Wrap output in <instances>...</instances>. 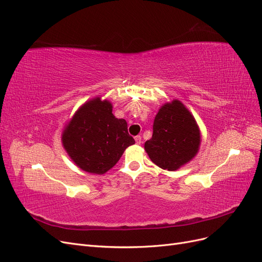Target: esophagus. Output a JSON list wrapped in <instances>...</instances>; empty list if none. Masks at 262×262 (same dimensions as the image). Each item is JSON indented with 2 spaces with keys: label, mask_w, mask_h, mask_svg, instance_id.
Instances as JSON below:
<instances>
[{
  "label": "esophagus",
  "mask_w": 262,
  "mask_h": 262,
  "mask_svg": "<svg viewBox=\"0 0 262 262\" xmlns=\"http://www.w3.org/2000/svg\"><path fill=\"white\" fill-rule=\"evenodd\" d=\"M134 140H136V143H137V144H141V143H142V138H141V136H137L136 138H134Z\"/></svg>",
  "instance_id": "esophagus-1"
}]
</instances>
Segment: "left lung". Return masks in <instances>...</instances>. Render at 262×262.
I'll return each instance as SVG.
<instances>
[{"mask_svg": "<svg viewBox=\"0 0 262 262\" xmlns=\"http://www.w3.org/2000/svg\"><path fill=\"white\" fill-rule=\"evenodd\" d=\"M199 145L200 131L194 118L179 100H172L156 115L152 139L144 147L158 167L172 171L191 160Z\"/></svg>", "mask_w": 262, "mask_h": 262, "instance_id": "1", "label": "left lung"}]
</instances>
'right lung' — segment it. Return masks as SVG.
Segmentation results:
<instances>
[{
    "label": "right lung",
    "instance_id": "obj_1",
    "mask_svg": "<svg viewBox=\"0 0 262 262\" xmlns=\"http://www.w3.org/2000/svg\"><path fill=\"white\" fill-rule=\"evenodd\" d=\"M62 142L78 167L98 175L113 168L124 149L136 143L126 121L117 119L112 104L100 98L78 109L63 132Z\"/></svg>",
    "mask_w": 262,
    "mask_h": 262
}]
</instances>
